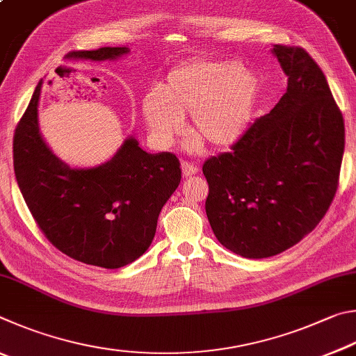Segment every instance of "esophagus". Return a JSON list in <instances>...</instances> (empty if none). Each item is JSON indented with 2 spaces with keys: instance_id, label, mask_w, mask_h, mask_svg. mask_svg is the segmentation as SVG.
<instances>
[{
  "instance_id": "esophagus-1",
  "label": "esophagus",
  "mask_w": 356,
  "mask_h": 356,
  "mask_svg": "<svg viewBox=\"0 0 356 356\" xmlns=\"http://www.w3.org/2000/svg\"><path fill=\"white\" fill-rule=\"evenodd\" d=\"M181 168H183L184 177H192V175H195L198 172V167L194 164V162H189V161H183Z\"/></svg>"
}]
</instances>
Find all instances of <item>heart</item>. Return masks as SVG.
Listing matches in <instances>:
<instances>
[{
	"label": "heart",
	"mask_w": 356,
	"mask_h": 356,
	"mask_svg": "<svg viewBox=\"0 0 356 356\" xmlns=\"http://www.w3.org/2000/svg\"><path fill=\"white\" fill-rule=\"evenodd\" d=\"M257 83L232 60L200 59L173 70L165 84L149 90L142 102L147 128L154 142L170 147L186 131L211 147L232 145L250 120Z\"/></svg>",
	"instance_id": "1"
}]
</instances>
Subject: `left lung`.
<instances>
[{
	"mask_svg": "<svg viewBox=\"0 0 356 356\" xmlns=\"http://www.w3.org/2000/svg\"><path fill=\"white\" fill-rule=\"evenodd\" d=\"M288 90L229 152L204 161L207 216L223 247L261 259L296 245L332 204L344 118L325 74L300 47L273 45Z\"/></svg>",
	"mask_w": 356,
	"mask_h": 356,
	"instance_id": "left-lung-1",
	"label": "left lung"
}]
</instances>
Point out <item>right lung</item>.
I'll return each instance as SVG.
<instances>
[{
	"label": "right lung",
	"instance_id": "1",
	"mask_svg": "<svg viewBox=\"0 0 356 356\" xmlns=\"http://www.w3.org/2000/svg\"><path fill=\"white\" fill-rule=\"evenodd\" d=\"M127 47L70 51L67 58L104 60ZM40 83L14 134V170L28 209L45 238L67 257L103 269L133 263L152 244L162 207L181 181L173 153L149 154L127 139L111 161L70 168L39 133Z\"/></svg>",
	"mask_w": 356,
	"mask_h": 356
}]
</instances>
